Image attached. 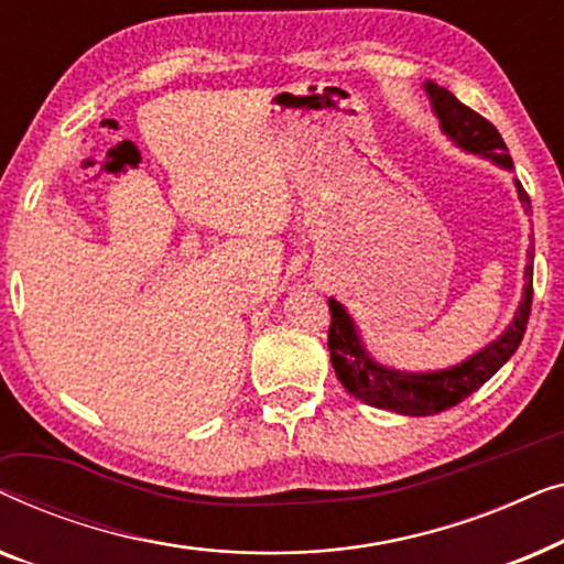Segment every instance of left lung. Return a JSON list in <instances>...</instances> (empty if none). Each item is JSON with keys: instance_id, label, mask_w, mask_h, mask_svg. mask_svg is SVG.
<instances>
[{"instance_id": "8db88e82", "label": "left lung", "mask_w": 564, "mask_h": 564, "mask_svg": "<svg viewBox=\"0 0 564 564\" xmlns=\"http://www.w3.org/2000/svg\"><path fill=\"white\" fill-rule=\"evenodd\" d=\"M426 91L431 102H434V112L438 122H442L444 133L449 135L454 143L462 145L465 151L482 153V156L492 159L496 164L506 169L513 166L503 138H500L490 120H485L480 112L462 105L449 89L436 87V84H426ZM516 184H519L521 203L529 210L527 189L521 187V182ZM531 276H534V267L529 264L523 300L519 311H516L513 323L506 328V334L500 336L498 341L488 344L482 351H477L475 357H469L457 367L429 375L395 372V369L380 367L377 361L369 359L349 313L344 311L341 303H336V300L330 297L328 351L330 365L336 369V377L354 398L361 400V403L403 415H434L462 403V400L473 395L477 388H482V384L513 357V351L519 349L531 315V297H534V280H531Z\"/></svg>"}]
</instances>
